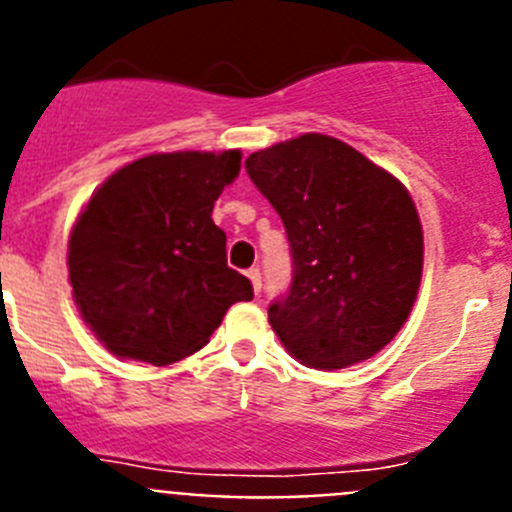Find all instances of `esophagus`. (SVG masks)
Here are the masks:
<instances>
[{
    "label": "esophagus",
    "mask_w": 512,
    "mask_h": 512,
    "mask_svg": "<svg viewBox=\"0 0 512 512\" xmlns=\"http://www.w3.org/2000/svg\"><path fill=\"white\" fill-rule=\"evenodd\" d=\"M246 274H248V279H251V284H253V292L259 295V292H261V274H259V269H248Z\"/></svg>",
    "instance_id": "obj_1"
}]
</instances>
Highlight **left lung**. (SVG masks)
<instances>
[{
    "mask_svg": "<svg viewBox=\"0 0 512 512\" xmlns=\"http://www.w3.org/2000/svg\"><path fill=\"white\" fill-rule=\"evenodd\" d=\"M287 228L295 277L269 307L282 346L312 369L379 354L423 277V225L405 184L330 135L305 133L246 158Z\"/></svg>",
    "mask_w": 512,
    "mask_h": 512,
    "instance_id": "obj_1",
    "label": "left lung"
}]
</instances>
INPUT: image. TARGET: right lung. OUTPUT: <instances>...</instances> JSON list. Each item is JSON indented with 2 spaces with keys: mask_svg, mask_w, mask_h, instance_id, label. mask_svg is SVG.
<instances>
[{
  "mask_svg": "<svg viewBox=\"0 0 512 512\" xmlns=\"http://www.w3.org/2000/svg\"><path fill=\"white\" fill-rule=\"evenodd\" d=\"M238 171L241 151L151 153L107 176L79 212L66 256L74 302L117 359H187L253 297L212 223Z\"/></svg>",
  "mask_w": 512,
  "mask_h": 512,
  "instance_id": "right-lung-1",
  "label": "right lung"
}]
</instances>
